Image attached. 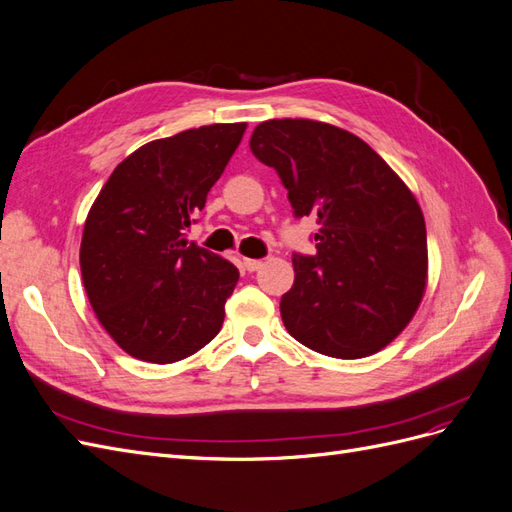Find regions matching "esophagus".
<instances>
[{
  "label": "esophagus",
  "mask_w": 512,
  "mask_h": 512,
  "mask_svg": "<svg viewBox=\"0 0 512 512\" xmlns=\"http://www.w3.org/2000/svg\"><path fill=\"white\" fill-rule=\"evenodd\" d=\"M243 267H245V271L254 273V271H258V269L262 267V260H256V258H243Z\"/></svg>",
  "instance_id": "esophagus-1"
}]
</instances>
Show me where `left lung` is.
Listing matches in <instances>:
<instances>
[{
  "label": "left lung",
  "instance_id": "obj_1",
  "mask_svg": "<svg viewBox=\"0 0 512 512\" xmlns=\"http://www.w3.org/2000/svg\"><path fill=\"white\" fill-rule=\"evenodd\" d=\"M250 149L277 170L294 213L320 226L318 254L292 256L286 331L335 359L389 346L427 286L425 218L408 185L359 136L324 121H262Z\"/></svg>",
  "mask_w": 512,
  "mask_h": 512
}]
</instances>
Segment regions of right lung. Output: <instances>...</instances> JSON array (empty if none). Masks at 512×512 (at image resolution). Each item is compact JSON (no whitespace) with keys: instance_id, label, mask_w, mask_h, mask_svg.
I'll list each match as a JSON object with an SVG mask.
<instances>
[{"instance_id":"add662e5","label":"right lung","mask_w":512,"mask_h":512,"mask_svg":"<svg viewBox=\"0 0 512 512\" xmlns=\"http://www.w3.org/2000/svg\"><path fill=\"white\" fill-rule=\"evenodd\" d=\"M247 123L158 138L117 164L91 205L81 275L115 344L138 361L175 363L220 333L237 267L185 239Z\"/></svg>"}]
</instances>
